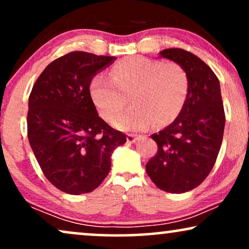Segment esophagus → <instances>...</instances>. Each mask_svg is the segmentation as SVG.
I'll use <instances>...</instances> for the list:
<instances>
[{"mask_svg": "<svg viewBox=\"0 0 249 249\" xmlns=\"http://www.w3.org/2000/svg\"><path fill=\"white\" fill-rule=\"evenodd\" d=\"M126 140H127L128 143H133V142H135V141L138 140V135L137 134H132V133L127 134Z\"/></svg>", "mask_w": 249, "mask_h": 249, "instance_id": "1", "label": "esophagus"}]
</instances>
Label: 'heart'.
Segmentation results:
<instances>
[{
  "label": "heart",
  "mask_w": 249,
  "mask_h": 249,
  "mask_svg": "<svg viewBox=\"0 0 249 249\" xmlns=\"http://www.w3.org/2000/svg\"><path fill=\"white\" fill-rule=\"evenodd\" d=\"M190 93V77L184 67L143 56L119 61L110 75L99 74L90 85V94L99 112L111 122L128 105L134 106L114 122L122 130L139 131L154 122L164 126L180 115Z\"/></svg>",
  "instance_id": "heart-1"
}]
</instances>
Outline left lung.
<instances>
[{
    "label": "left lung",
    "instance_id": "8db88e82",
    "mask_svg": "<svg viewBox=\"0 0 249 249\" xmlns=\"http://www.w3.org/2000/svg\"><path fill=\"white\" fill-rule=\"evenodd\" d=\"M161 56L185 68L190 93L180 115L152 134L159 150L146 171L160 190L185 193L199 186L215 165L224 133V107L218 78L202 59L180 48L164 49Z\"/></svg>",
    "mask_w": 249,
    "mask_h": 249
}]
</instances>
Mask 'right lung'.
I'll list each match as a JSON object with an SVG mask.
<instances>
[{"label": "right lung", "mask_w": 249, "mask_h": 249, "mask_svg": "<svg viewBox=\"0 0 249 249\" xmlns=\"http://www.w3.org/2000/svg\"><path fill=\"white\" fill-rule=\"evenodd\" d=\"M115 59L85 52L61 56L42 71L28 97V141L46 178L68 194L99 187L112 152L126 142V135L99 117L89 90L94 75Z\"/></svg>", "instance_id": "add662e5"}]
</instances>
